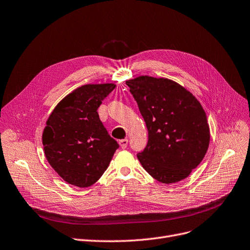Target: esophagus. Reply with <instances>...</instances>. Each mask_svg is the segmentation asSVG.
Here are the masks:
<instances>
[{"instance_id":"1","label":"esophagus","mask_w":250,"mask_h":250,"mask_svg":"<svg viewBox=\"0 0 250 250\" xmlns=\"http://www.w3.org/2000/svg\"><path fill=\"white\" fill-rule=\"evenodd\" d=\"M127 143H128V140L127 139H123V140H119V145H121V147L123 149L126 148L127 146Z\"/></svg>"}]
</instances>
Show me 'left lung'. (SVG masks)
I'll return each instance as SVG.
<instances>
[{
	"mask_svg": "<svg viewBox=\"0 0 250 250\" xmlns=\"http://www.w3.org/2000/svg\"><path fill=\"white\" fill-rule=\"evenodd\" d=\"M126 84L148 129V143L137 154L141 165L162 184L187 178L209 144V126L201 104L167 79L145 75Z\"/></svg>",
	"mask_w": 250,
	"mask_h": 250,
	"instance_id": "obj_1",
	"label": "left lung"
}]
</instances>
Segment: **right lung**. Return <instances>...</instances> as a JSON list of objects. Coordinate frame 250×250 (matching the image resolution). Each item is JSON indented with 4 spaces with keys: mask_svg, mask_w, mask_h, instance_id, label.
I'll return each mask as SVG.
<instances>
[{
    "mask_svg": "<svg viewBox=\"0 0 250 250\" xmlns=\"http://www.w3.org/2000/svg\"><path fill=\"white\" fill-rule=\"evenodd\" d=\"M114 89L113 83L82 85L65 97L48 118L42 133L45 155L50 166L71 185L92 186L119 147L97 111Z\"/></svg>",
    "mask_w": 250,
    "mask_h": 250,
    "instance_id": "obj_1",
    "label": "right lung"
}]
</instances>
